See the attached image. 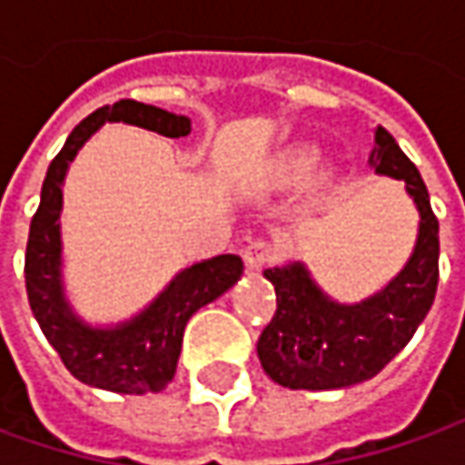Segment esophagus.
Segmentation results:
<instances>
[{
	"mask_svg": "<svg viewBox=\"0 0 465 465\" xmlns=\"http://www.w3.org/2000/svg\"><path fill=\"white\" fill-rule=\"evenodd\" d=\"M272 253H274V245L269 241H263V238H256V241H251L245 245L242 259H245V263L251 269H259V266H263L266 261L272 259Z\"/></svg>",
	"mask_w": 465,
	"mask_h": 465,
	"instance_id": "obj_1",
	"label": "esophagus"
}]
</instances>
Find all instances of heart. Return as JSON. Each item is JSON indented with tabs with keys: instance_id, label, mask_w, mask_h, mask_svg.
<instances>
[{
	"instance_id": "obj_1",
	"label": "heart",
	"mask_w": 465,
	"mask_h": 465,
	"mask_svg": "<svg viewBox=\"0 0 465 465\" xmlns=\"http://www.w3.org/2000/svg\"><path fill=\"white\" fill-rule=\"evenodd\" d=\"M315 168H318V150L311 144H297V147H290L279 154L274 175H277L279 183L297 186V183L308 181Z\"/></svg>"
}]
</instances>
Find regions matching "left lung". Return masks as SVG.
I'll use <instances>...</instances> for the list:
<instances>
[{
    "mask_svg": "<svg viewBox=\"0 0 465 465\" xmlns=\"http://www.w3.org/2000/svg\"><path fill=\"white\" fill-rule=\"evenodd\" d=\"M370 165L403 181L420 209L414 253L383 292L360 305H341L323 295L302 263L263 272L274 284L277 311L261 331L256 349L266 375L284 388L331 391L378 375L432 308L440 277V224L427 186L383 126L375 132Z\"/></svg>",
    "mask_w": 465,
    "mask_h": 465,
    "instance_id": "obj_1",
    "label": "left lung"
}]
</instances>
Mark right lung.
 <instances>
[{"mask_svg":"<svg viewBox=\"0 0 465 465\" xmlns=\"http://www.w3.org/2000/svg\"><path fill=\"white\" fill-rule=\"evenodd\" d=\"M105 121L134 124L170 139L191 132L186 116L136 100L103 105L80 121L62 153L51 160L41 188V204L30 220L25 248L27 302L48 344L59 351L64 367L77 381L114 393H160L175 375L188 318L241 279L242 261L224 253L188 266L147 311L116 329H90L69 311L62 290V183L77 150Z\"/></svg>","mask_w":465,"mask_h":465,"instance_id":"right-lung-1","label":"right lung"}]
</instances>
